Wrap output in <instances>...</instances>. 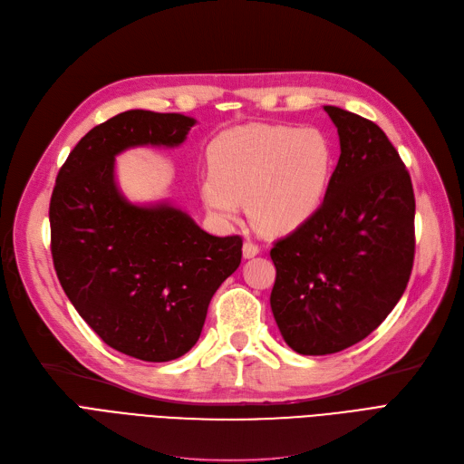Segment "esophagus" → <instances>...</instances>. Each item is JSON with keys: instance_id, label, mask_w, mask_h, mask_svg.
Wrapping results in <instances>:
<instances>
[{"instance_id": "esophagus-1", "label": "esophagus", "mask_w": 464, "mask_h": 464, "mask_svg": "<svg viewBox=\"0 0 464 464\" xmlns=\"http://www.w3.org/2000/svg\"><path fill=\"white\" fill-rule=\"evenodd\" d=\"M258 254H260L258 245H254L252 241H246L243 245V256H245V258H254V256H258Z\"/></svg>"}]
</instances>
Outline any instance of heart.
Returning a JSON list of instances; mask_svg holds the SVG:
<instances>
[{
    "label": "heart",
    "instance_id": "1",
    "mask_svg": "<svg viewBox=\"0 0 464 464\" xmlns=\"http://www.w3.org/2000/svg\"><path fill=\"white\" fill-rule=\"evenodd\" d=\"M208 166L202 200L210 214L233 221L246 200L256 227L286 235L321 210L333 179L334 145L315 128L250 124L214 140Z\"/></svg>",
    "mask_w": 464,
    "mask_h": 464
}]
</instances>
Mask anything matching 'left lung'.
<instances>
[{
	"label": "left lung",
	"mask_w": 464,
	"mask_h": 464,
	"mask_svg": "<svg viewBox=\"0 0 464 464\" xmlns=\"http://www.w3.org/2000/svg\"><path fill=\"white\" fill-rule=\"evenodd\" d=\"M340 159L317 216L271 248V312L286 344L327 355L369 336L396 307L415 258V193L386 133L371 120L323 107Z\"/></svg>",
	"instance_id": "obj_1"
}]
</instances>
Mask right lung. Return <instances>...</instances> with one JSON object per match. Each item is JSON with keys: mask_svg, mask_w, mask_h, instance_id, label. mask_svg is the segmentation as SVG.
Returning a JSON list of instances; mask_svg holds the SVG:
<instances>
[{"mask_svg": "<svg viewBox=\"0 0 464 464\" xmlns=\"http://www.w3.org/2000/svg\"><path fill=\"white\" fill-rule=\"evenodd\" d=\"M195 122L140 109L112 116L68 154L49 202L64 295L105 344L141 362H171L197 344L214 293L243 258L238 235L214 237L171 204L137 206L116 187V154L178 147Z\"/></svg>", "mask_w": 464, "mask_h": 464, "instance_id": "1", "label": "right lung"}]
</instances>
